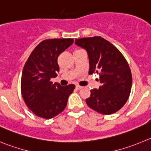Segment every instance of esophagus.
Here are the masks:
<instances>
[{"label":"esophagus","mask_w":151,"mask_h":151,"mask_svg":"<svg viewBox=\"0 0 151 151\" xmlns=\"http://www.w3.org/2000/svg\"><path fill=\"white\" fill-rule=\"evenodd\" d=\"M76 88L77 89V90H81V89L83 88L82 86H79V85H76Z\"/></svg>","instance_id":"esophagus-1"}]
</instances>
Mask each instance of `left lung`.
Instances as JSON below:
<instances>
[{"mask_svg":"<svg viewBox=\"0 0 151 151\" xmlns=\"http://www.w3.org/2000/svg\"><path fill=\"white\" fill-rule=\"evenodd\" d=\"M75 44L87 51L89 74L99 75L101 86L90 90L86 103L101 114L116 113L124 105L131 90L132 76L127 61L114 45L101 37L76 39Z\"/></svg>","mask_w":151,"mask_h":151,"instance_id":"1","label":"left lung"}]
</instances>
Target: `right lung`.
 <instances>
[{"label":"right lung","mask_w":151,"mask_h":151,"mask_svg":"<svg viewBox=\"0 0 151 151\" xmlns=\"http://www.w3.org/2000/svg\"><path fill=\"white\" fill-rule=\"evenodd\" d=\"M74 42L71 38L41 41L30 54L21 76V94L27 107L37 116L50 119L65 109L74 84H52L59 72L58 57Z\"/></svg>","instance_id":"1"}]
</instances>
